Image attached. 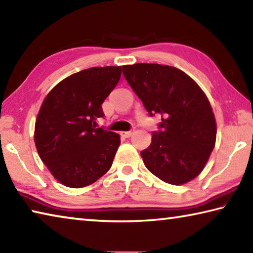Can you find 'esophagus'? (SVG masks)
I'll list each match as a JSON object with an SVG mask.
<instances>
[{"label": "esophagus", "mask_w": 253, "mask_h": 253, "mask_svg": "<svg viewBox=\"0 0 253 253\" xmlns=\"http://www.w3.org/2000/svg\"><path fill=\"white\" fill-rule=\"evenodd\" d=\"M134 132H135V129H134V128H132V129L128 130V131H122L121 135L125 136V137H130L132 134H134Z\"/></svg>", "instance_id": "34e87169"}]
</instances>
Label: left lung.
<instances>
[{"label": "left lung", "mask_w": 253, "mask_h": 253, "mask_svg": "<svg viewBox=\"0 0 253 253\" xmlns=\"http://www.w3.org/2000/svg\"><path fill=\"white\" fill-rule=\"evenodd\" d=\"M123 75L151 117L162 122L140 152L144 164L166 183L179 185L202 172L215 145V119L198 84L174 67L124 66Z\"/></svg>", "instance_id": "left-lung-1"}]
</instances>
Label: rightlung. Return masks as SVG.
<instances>
[{
  "instance_id": "add662e5",
  "label": "right lung",
  "mask_w": 253,
  "mask_h": 253,
  "mask_svg": "<svg viewBox=\"0 0 253 253\" xmlns=\"http://www.w3.org/2000/svg\"><path fill=\"white\" fill-rule=\"evenodd\" d=\"M122 67H95L71 75L51 90L34 129L39 156L51 174L68 187L90 185L108 172L121 136L97 128L101 108L116 87Z\"/></svg>"
}]
</instances>
